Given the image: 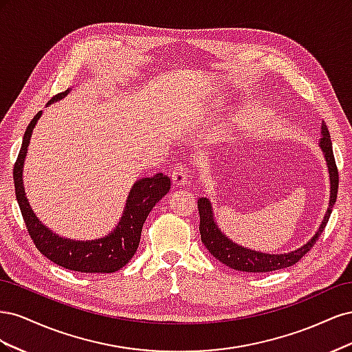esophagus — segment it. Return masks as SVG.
Wrapping results in <instances>:
<instances>
[{"instance_id": "1", "label": "esophagus", "mask_w": 352, "mask_h": 352, "mask_svg": "<svg viewBox=\"0 0 352 352\" xmlns=\"http://www.w3.org/2000/svg\"><path fill=\"white\" fill-rule=\"evenodd\" d=\"M188 179H189L188 168L185 166H182V164L176 166L175 170H173V173H172V182H173V185L175 186H184V185H186Z\"/></svg>"}]
</instances>
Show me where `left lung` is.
<instances>
[{"label":"left lung","instance_id":"1","mask_svg":"<svg viewBox=\"0 0 352 352\" xmlns=\"http://www.w3.org/2000/svg\"><path fill=\"white\" fill-rule=\"evenodd\" d=\"M320 135L322 138L320 141H318V146L322 148L326 164H327V170H329L330 198H329V208L320 223V226H318L317 232L314 233V236L307 243H304L302 247L289 252H283V254H269V252L250 250L247 247H242V245L236 242H233L221 232L214 219V211H212L211 202L207 198H199L198 211H199L201 241L206 245V248L210 251L212 257L217 258L220 263L228 265V267L233 270L248 272V273H267V272H274L285 267H291V265L300 261L304 255L313 248V245L316 243L318 236L322 235V232L327 225L330 212H332V208L336 202L338 184H339L338 168H336L333 150H332V141H330V133L327 131V126L324 122L322 123Z\"/></svg>","mask_w":352,"mask_h":352}]
</instances>
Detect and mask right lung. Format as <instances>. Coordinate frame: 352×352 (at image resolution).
<instances>
[{
  "label": "right lung",
  "mask_w": 352,
  "mask_h": 352,
  "mask_svg": "<svg viewBox=\"0 0 352 352\" xmlns=\"http://www.w3.org/2000/svg\"><path fill=\"white\" fill-rule=\"evenodd\" d=\"M70 91L67 89L52 97L47 105L63 100ZM41 116L42 111L29 123L13 168L16 198L32 241L42 255L65 269L80 273H114L120 270L135 255L141 241L144 223L153 207L168 192L170 179L163 173H157L153 177L136 180L127 195L122 217L109 235L92 241L63 238L41 223L29 204L23 186V166L28 146Z\"/></svg>",
  "instance_id": "add662e5"
}]
</instances>
